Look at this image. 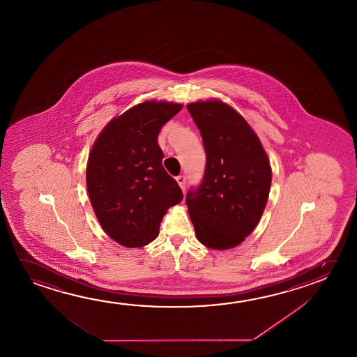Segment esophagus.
Returning <instances> with one entry per match:
<instances>
[{"mask_svg": "<svg viewBox=\"0 0 357 357\" xmlns=\"http://www.w3.org/2000/svg\"><path fill=\"white\" fill-rule=\"evenodd\" d=\"M176 179V181H178V184H179V187L181 188V190L184 192V190H185V187H187V176H178Z\"/></svg>", "mask_w": 357, "mask_h": 357, "instance_id": "34e87169", "label": "esophagus"}]
</instances>
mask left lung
<instances>
[{
  "label": "left lung",
  "instance_id": "left-lung-1",
  "mask_svg": "<svg viewBox=\"0 0 357 357\" xmlns=\"http://www.w3.org/2000/svg\"><path fill=\"white\" fill-rule=\"evenodd\" d=\"M200 131L206 163L203 181L187 194L199 241L229 250L248 236L264 214L272 172L256 133L237 111L219 100L187 105Z\"/></svg>",
  "mask_w": 357,
  "mask_h": 357
}]
</instances>
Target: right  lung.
<instances>
[{
  "instance_id": "add662e5",
  "label": "right lung",
  "mask_w": 357,
  "mask_h": 357,
  "mask_svg": "<svg viewBox=\"0 0 357 357\" xmlns=\"http://www.w3.org/2000/svg\"><path fill=\"white\" fill-rule=\"evenodd\" d=\"M183 105L144 101L116 117L89 155L86 185L93 211L109 236L125 247H142L158 236L167 210L183 192L162 165L160 128Z\"/></svg>"
}]
</instances>
